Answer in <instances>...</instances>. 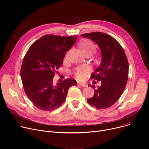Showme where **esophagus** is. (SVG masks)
<instances>
[{
    "label": "esophagus",
    "instance_id": "esophagus-1",
    "mask_svg": "<svg viewBox=\"0 0 149 149\" xmlns=\"http://www.w3.org/2000/svg\"><path fill=\"white\" fill-rule=\"evenodd\" d=\"M78 84L80 85V86H82V87H86L87 86H88L86 84L83 83H78Z\"/></svg>",
    "mask_w": 149,
    "mask_h": 149
}]
</instances>
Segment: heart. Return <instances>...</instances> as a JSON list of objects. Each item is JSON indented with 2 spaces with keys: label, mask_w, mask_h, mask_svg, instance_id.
Instances as JSON below:
<instances>
[{
  "label": "heart",
  "mask_w": 149,
  "mask_h": 149,
  "mask_svg": "<svg viewBox=\"0 0 149 149\" xmlns=\"http://www.w3.org/2000/svg\"><path fill=\"white\" fill-rule=\"evenodd\" d=\"M79 46L85 55L92 54L96 50L94 43L88 39H83L80 41ZM74 74L77 80H83L87 78L88 70L84 67L78 68L75 69Z\"/></svg>",
  "instance_id": "obj_1"
}]
</instances>
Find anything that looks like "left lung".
<instances>
[{"instance_id":"1","label":"left lung","mask_w":149,"mask_h":149,"mask_svg":"<svg viewBox=\"0 0 149 149\" xmlns=\"http://www.w3.org/2000/svg\"><path fill=\"white\" fill-rule=\"evenodd\" d=\"M81 36L95 42L101 52V64L91 75L101 84L88 103L98 109L109 108L120 98L126 88L129 74L126 54L118 41L106 33L94 32ZM89 86L95 89L94 86Z\"/></svg>"}]
</instances>
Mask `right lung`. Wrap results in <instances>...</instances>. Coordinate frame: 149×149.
<instances>
[{
	"label": "right lung",
	"instance_id": "obj_1",
	"mask_svg": "<svg viewBox=\"0 0 149 149\" xmlns=\"http://www.w3.org/2000/svg\"><path fill=\"white\" fill-rule=\"evenodd\" d=\"M78 36L45 35L30 46L23 58L21 79L26 95L38 109L50 111L65 103L69 88L77 81L69 79L53 84V77L62 66L65 54Z\"/></svg>",
	"mask_w": 149,
	"mask_h": 149
}]
</instances>
